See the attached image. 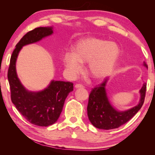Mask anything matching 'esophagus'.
Here are the masks:
<instances>
[{
  "label": "esophagus",
  "instance_id": "1",
  "mask_svg": "<svg viewBox=\"0 0 155 155\" xmlns=\"http://www.w3.org/2000/svg\"><path fill=\"white\" fill-rule=\"evenodd\" d=\"M83 87H84L83 85H82V84H75V88H83Z\"/></svg>",
  "mask_w": 155,
  "mask_h": 155
}]
</instances>
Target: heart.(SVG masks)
<instances>
[{
	"instance_id": "1",
	"label": "heart",
	"mask_w": 155,
	"mask_h": 155,
	"mask_svg": "<svg viewBox=\"0 0 155 155\" xmlns=\"http://www.w3.org/2000/svg\"><path fill=\"white\" fill-rule=\"evenodd\" d=\"M120 54V48L116 42L90 37L78 41L72 52L63 55L62 62L72 77L81 71L82 63L88 62V73L94 79L101 80L111 74Z\"/></svg>"
}]
</instances>
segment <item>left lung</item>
<instances>
[{
  "instance_id": "left-lung-1",
  "label": "left lung",
  "mask_w": 155,
  "mask_h": 155,
  "mask_svg": "<svg viewBox=\"0 0 155 155\" xmlns=\"http://www.w3.org/2000/svg\"><path fill=\"white\" fill-rule=\"evenodd\" d=\"M143 66L148 68L145 62ZM108 79L95 87L89 95L87 106V114L92 124L96 128L104 130L117 128L130 120L139 111L144 103L147 83H144L140 90L139 104L127 110H118L110 103L107 96L106 86Z\"/></svg>"
}]
</instances>
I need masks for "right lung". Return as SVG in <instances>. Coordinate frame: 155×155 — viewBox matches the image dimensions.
<instances>
[{"label": "right lung", "mask_w": 155, "mask_h": 155, "mask_svg": "<svg viewBox=\"0 0 155 155\" xmlns=\"http://www.w3.org/2000/svg\"><path fill=\"white\" fill-rule=\"evenodd\" d=\"M52 33V27H38L28 32L16 45L8 71L12 103L28 122L40 127H48L57 122L66 98L73 91V83L52 80L44 90L30 91L26 89L19 80L16 73V62L22 47L40 41Z\"/></svg>", "instance_id": "right-lung-1"}]
</instances>
